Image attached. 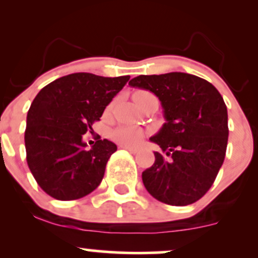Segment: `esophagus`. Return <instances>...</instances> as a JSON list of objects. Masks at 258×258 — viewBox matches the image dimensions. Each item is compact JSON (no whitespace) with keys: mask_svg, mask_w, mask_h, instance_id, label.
<instances>
[{"mask_svg":"<svg viewBox=\"0 0 258 258\" xmlns=\"http://www.w3.org/2000/svg\"><path fill=\"white\" fill-rule=\"evenodd\" d=\"M121 148H122V149H126V150H128L130 153H132V154H136L138 152V148H135V147H128V146H121Z\"/></svg>","mask_w":258,"mask_h":258,"instance_id":"esophagus-1","label":"esophagus"}]
</instances>
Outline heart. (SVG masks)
Instances as JSON below:
<instances>
[{"mask_svg":"<svg viewBox=\"0 0 258 258\" xmlns=\"http://www.w3.org/2000/svg\"><path fill=\"white\" fill-rule=\"evenodd\" d=\"M147 94L150 93H148V92H137L135 94V99L137 100L141 97L147 96ZM142 137H143V133L135 126H121L112 132V138L115 141L119 142L121 144H128V146L139 143Z\"/></svg>","mask_w":258,"mask_h":258,"instance_id":"1","label":"heart"}]
</instances>
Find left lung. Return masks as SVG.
Segmentation results:
<instances>
[{
    "instance_id": "8db88e82",
    "label": "left lung",
    "mask_w": 258,
    "mask_h": 258,
    "mask_svg": "<svg viewBox=\"0 0 258 258\" xmlns=\"http://www.w3.org/2000/svg\"><path fill=\"white\" fill-rule=\"evenodd\" d=\"M132 87L153 92L166 122L150 141L161 148L142 173L152 197L172 206L198 201L214 184L224 161L228 112L221 93L199 76L185 73L139 75Z\"/></svg>"
}]
</instances>
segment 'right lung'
Segmentation results:
<instances>
[{
	"label": "right lung",
	"mask_w": 258,
	"mask_h": 258,
	"mask_svg": "<svg viewBox=\"0 0 258 258\" xmlns=\"http://www.w3.org/2000/svg\"><path fill=\"white\" fill-rule=\"evenodd\" d=\"M128 80V75L70 74L44 86L32 100L26 116V161L49 197L76 200L100 184L106 162L117 147L99 137L87 148L82 135L93 131L94 121H99Z\"/></svg>",
	"instance_id": "obj_1"
}]
</instances>
